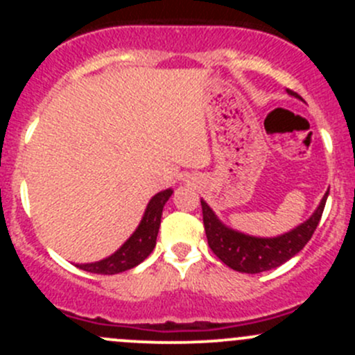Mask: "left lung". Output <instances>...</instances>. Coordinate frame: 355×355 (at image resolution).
<instances>
[{"label":"left lung","mask_w":355,"mask_h":355,"mask_svg":"<svg viewBox=\"0 0 355 355\" xmlns=\"http://www.w3.org/2000/svg\"><path fill=\"white\" fill-rule=\"evenodd\" d=\"M287 92L292 96H297L290 89H287ZM327 198L328 192L321 199L316 211L311 214L309 220H306L299 227L287 232V234L271 239L252 237V235H245L242 232L232 230V228H228L227 225H223L218 220V216L207 206L206 200L200 199L207 244H209L211 250L216 254L218 259L223 261L228 268L235 271H241V273H261V271L273 270V268H278L280 264L287 263L290 257L295 256L311 241L321 220V214H323Z\"/></svg>","instance_id":"1"}]
</instances>
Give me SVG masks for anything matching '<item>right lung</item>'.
<instances>
[{"instance_id": "add662e5", "label": "right lung", "mask_w": 355, "mask_h": 355, "mask_svg": "<svg viewBox=\"0 0 355 355\" xmlns=\"http://www.w3.org/2000/svg\"><path fill=\"white\" fill-rule=\"evenodd\" d=\"M171 194H173V191H171V189H166V191L157 192L155 198L149 200L139 227L135 228V232L130 235V239H128L116 252L111 254L106 259L98 261V263L77 264V268L89 271V273L116 275L141 264L142 261L153 252V249H155L163 207L164 204H166V200L171 198Z\"/></svg>"}]
</instances>
